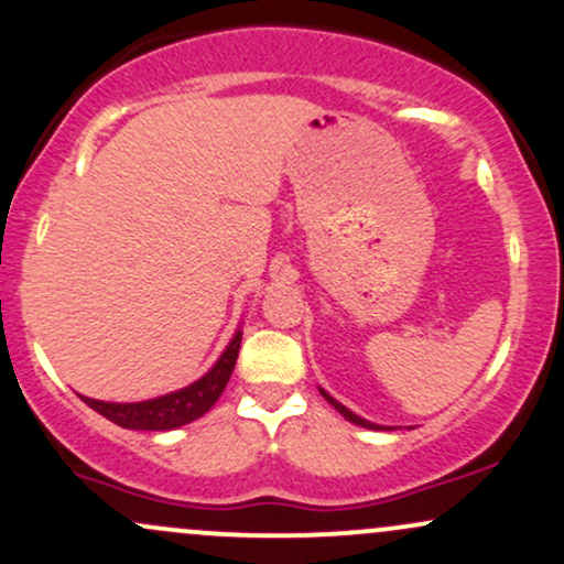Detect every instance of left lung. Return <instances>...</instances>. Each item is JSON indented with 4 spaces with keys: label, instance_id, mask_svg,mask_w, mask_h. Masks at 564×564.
<instances>
[{
    "label": "left lung",
    "instance_id": "8db88e82",
    "mask_svg": "<svg viewBox=\"0 0 564 564\" xmlns=\"http://www.w3.org/2000/svg\"><path fill=\"white\" fill-rule=\"evenodd\" d=\"M321 394H323V398H326V400H328V403H332V405L336 408V411H339V413H341V416H345V419H347V422H352V424H358V426H366V430H392V426H379V424H371V422H366V419H360V416H358V413H352V411H349V408H345V405H341V403H339V400H334V398H332V394H328L326 390H321Z\"/></svg>",
    "mask_w": 564,
    "mask_h": 564
}]
</instances>
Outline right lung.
<instances>
[{
    "label": "right lung",
    "mask_w": 564,
    "mask_h": 564,
    "mask_svg": "<svg viewBox=\"0 0 564 564\" xmlns=\"http://www.w3.org/2000/svg\"><path fill=\"white\" fill-rule=\"evenodd\" d=\"M238 349H241V332H236L232 341L219 355V360L209 373H204L198 381H193L185 390L170 392L164 398L142 400V403H102V400L84 398L93 411L106 416L108 422L124 426V430H148V432H166L177 426L196 422L204 416L212 405L217 403L219 394L228 387L232 368H236Z\"/></svg>",
    "instance_id": "add662e5"
}]
</instances>
